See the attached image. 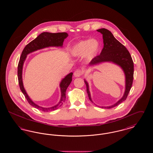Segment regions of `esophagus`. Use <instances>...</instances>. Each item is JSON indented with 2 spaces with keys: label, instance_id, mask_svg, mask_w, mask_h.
<instances>
[{
  "label": "esophagus",
  "instance_id": "esophagus-1",
  "mask_svg": "<svg viewBox=\"0 0 153 153\" xmlns=\"http://www.w3.org/2000/svg\"><path fill=\"white\" fill-rule=\"evenodd\" d=\"M82 74V71H81L80 69H77V70L74 72V76L76 77H80Z\"/></svg>",
  "mask_w": 153,
  "mask_h": 153
}]
</instances>
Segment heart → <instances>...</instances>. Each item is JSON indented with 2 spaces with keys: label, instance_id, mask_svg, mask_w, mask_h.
<instances>
[{
  "label": "heart",
  "instance_id": "obj_1",
  "mask_svg": "<svg viewBox=\"0 0 153 153\" xmlns=\"http://www.w3.org/2000/svg\"><path fill=\"white\" fill-rule=\"evenodd\" d=\"M100 49V44L95 39L82 40L76 44L70 51L71 55L74 57L85 56L87 60L95 57Z\"/></svg>",
  "mask_w": 153,
  "mask_h": 153
}]
</instances>
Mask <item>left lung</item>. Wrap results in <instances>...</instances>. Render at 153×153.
<instances>
[{
  "label": "left lung",
  "mask_w": 153,
  "mask_h": 153,
  "mask_svg": "<svg viewBox=\"0 0 153 153\" xmlns=\"http://www.w3.org/2000/svg\"><path fill=\"white\" fill-rule=\"evenodd\" d=\"M97 31L102 35L104 47L100 54L93 58L89 63V65H95L103 62H112L121 67L126 77L125 91L123 97L112 105L102 107L103 108H111L126 100L127 97L133 82L134 62L129 51L123 45L117 40L110 31L104 28L97 30ZM84 82L87 87L89 99L94 102L91 99L88 83L85 80Z\"/></svg>",
  "instance_id": "left-lung-1"
}]
</instances>
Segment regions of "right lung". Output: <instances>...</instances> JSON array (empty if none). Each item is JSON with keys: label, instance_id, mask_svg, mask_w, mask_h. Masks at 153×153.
<instances>
[{"label": "right lung", "instance_id": "obj_1", "mask_svg": "<svg viewBox=\"0 0 153 153\" xmlns=\"http://www.w3.org/2000/svg\"><path fill=\"white\" fill-rule=\"evenodd\" d=\"M68 34L66 33H51L48 32H44L39 34L36 38L30 42L29 44H27L24 49L23 50L20 57V59L18 65V78L19 87L22 91L23 94L25 95L26 99L30 104L36 108L37 109L41 110L44 112H48L49 111H53L57 109L59 107H61L64 102L65 101L66 99V91L67 88L71 84L72 80V75L73 73L68 74L66 75L65 78L63 79L59 84V87L61 89V97L60 101L58 104L50 108H44L38 105L36 103L33 102L29 96L26 93L22 81V69L24 62L26 58L27 55L30 53L36 51L39 49H42L48 47H62L64 39Z\"/></svg>", "mask_w": 153, "mask_h": 153}]
</instances>
